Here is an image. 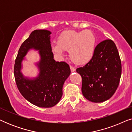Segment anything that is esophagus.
Listing matches in <instances>:
<instances>
[{
    "label": "esophagus",
    "instance_id": "obj_1",
    "mask_svg": "<svg viewBox=\"0 0 132 132\" xmlns=\"http://www.w3.org/2000/svg\"><path fill=\"white\" fill-rule=\"evenodd\" d=\"M70 70H71V72H74V71H75L76 69H75V68L74 67L71 66V65H70Z\"/></svg>",
    "mask_w": 132,
    "mask_h": 132
}]
</instances>
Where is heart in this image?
I'll list each match as a JSON object with an SVG mask.
<instances>
[{
	"label": "heart",
	"instance_id": "obj_1",
	"mask_svg": "<svg viewBox=\"0 0 132 132\" xmlns=\"http://www.w3.org/2000/svg\"><path fill=\"white\" fill-rule=\"evenodd\" d=\"M96 38L91 30L70 31L61 35L57 44L52 45L53 50L62 56L64 50H69L71 59L77 64H85L92 58Z\"/></svg>",
	"mask_w": 132,
	"mask_h": 132
}]
</instances>
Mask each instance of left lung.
<instances>
[{
  "label": "left lung",
  "mask_w": 132,
  "mask_h": 132,
  "mask_svg": "<svg viewBox=\"0 0 132 132\" xmlns=\"http://www.w3.org/2000/svg\"><path fill=\"white\" fill-rule=\"evenodd\" d=\"M76 71L82 77V92L87 100L100 103L109 99L121 76V62L114 42L109 39L100 42L91 60Z\"/></svg>",
  "instance_id": "left-lung-1"
}]
</instances>
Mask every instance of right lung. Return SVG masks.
I'll return each instance as SVG.
<instances>
[{
  "label": "right lung",
  "instance_id": "right-lung-1",
  "mask_svg": "<svg viewBox=\"0 0 132 132\" xmlns=\"http://www.w3.org/2000/svg\"><path fill=\"white\" fill-rule=\"evenodd\" d=\"M47 30H35L21 45L14 68L16 85L21 94L34 105L51 108L62 95L64 83L70 75V68L64 61L56 62L52 52L50 35ZM39 50L41 60L38 65L40 72L33 80L24 78L20 72L21 61L29 50Z\"/></svg>",
  "mask_w": 132,
  "mask_h": 132
}]
</instances>
